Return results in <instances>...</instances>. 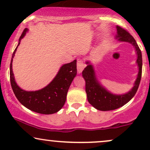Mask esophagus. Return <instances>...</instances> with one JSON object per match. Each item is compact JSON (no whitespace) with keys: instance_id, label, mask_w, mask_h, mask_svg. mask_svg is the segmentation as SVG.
I'll return each instance as SVG.
<instances>
[{"instance_id":"1","label":"esophagus","mask_w":150,"mask_h":150,"mask_svg":"<svg viewBox=\"0 0 150 150\" xmlns=\"http://www.w3.org/2000/svg\"><path fill=\"white\" fill-rule=\"evenodd\" d=\"M85 67V64L84 63V61L82 60H78L77 63V73L80 74L82 72V70H84Z\"/></svg>"}]
</instances>
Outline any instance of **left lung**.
Returning <instances> with one entry per match:
<instances>
[{"mask_svg":"<svg viewBox=\"0 0 150 150\" xmlns=\"http://www.w3.org/2000/svg\"><path fill=\"white\" fill-rule=\"evenodd\" d=\"M116 30L117 34L116 38L118 41L128 42L135 47L137 56L136 63L138 65L139 71L137 79L134 82L133 87L128 92L124 94H114L101 85L96 77L93 65L89 61H86L87 66L82 71V77L85 80V91L87 93V100L92 106L100 111L114 110L127 104L135 96L138 89L142 76V53L137 42L132 36L124 29L121 28L119 26H116Z\"/></svg>","mask_w":150,"mask_h":150,"instance_id":"left-lung-1","label":"left lung"}]
</instances>
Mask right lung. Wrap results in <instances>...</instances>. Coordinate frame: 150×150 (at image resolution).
<instances>
[{
	"label": "right lung",
	"instance_id": "1",
	"mask_svg": "<svg viewBox=\"0 0 150 150\" xmlns=\"http://www.w3.org/2000/svg\"><path fill=\"white\" fill-rule=\"evenodd\" d=\"M28 29H25L19 39V43L12 56L10 66L11 87L15 97L21 104L31 111L42 114H52L61 109L66 100L67 93L77 75V61L63 65L57 75L45 87L37 91H25L17 85L13 72V60L20 41Z\"/></svg>",
	"mask_w": 150,
	"mask_h": 150
}]
</instances>
